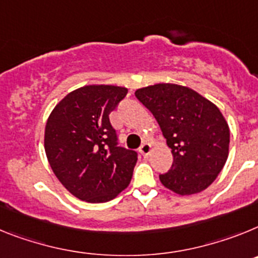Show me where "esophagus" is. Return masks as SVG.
Returning <instances> with one entry per match:
<instances>
[{
    "mask_svg": "<svg viewBox=\"0 0 258 258\" xmlns=\"http://www.w3.org/2000/svg\"><path fill=\"white\" fill-rule=\"evenodd\" d=\"M151 151H152V145L149 144V143H144V144L140 147V149H139V152H140L144 157H147L148 154L151 153Z\"/></svg>",
    "mask_w": 258,
    "mask_h": 258,
    "instance_id": "obj_1",
    "label": "esophagus"
}]
</instances>
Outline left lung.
<instances>
[{"mask_svg": "<svg viewBox=\"0 0 258 258\" xmlns=\"http://www.w3.org/2000/svg\"><path fill=\"white\" fill-rule=\"evenodd\" d=\"M135 96L158 122L174 162L160 174L175 194L192 195L209 187L225 166L230 130L218 107L187 87L156 84Z\"/></svg>", "mask_w": 258, "mask_h": 258, "instance_id": "1", "label": "left lung"}]
</instances>
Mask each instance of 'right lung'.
I'll return each mask as SVG.
<instances>
[{"instance_id": "1", "label": "right lung", "mask_w": 258, "mask_h": 258, "mask_svg": "<svg viewBox=\"0 0 258 258\" xmlns=\"http://www.w3.org/2000/svg\"><path fill=\"white\" fill-rule=\"evenodd\" d=\"M127 89L87 86L71 92L51 111L45 153L59 182L75 197L106 203L130 184L138 153L118 145L109 114Z\"/></svg>"}]
</instances>
